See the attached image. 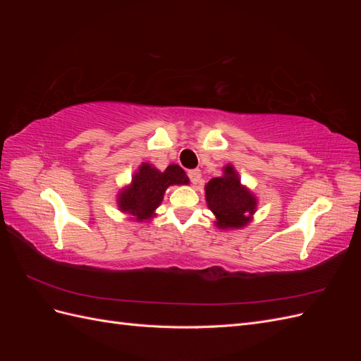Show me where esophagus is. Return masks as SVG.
<instances>
[{"instance_id":"34e87169","label":"esophagus","mask_w":361,"mask_h":361,"mask_svg":"<svg viewBox=\"0 0 361 361\" xmlns=\"http://www.w3.org/2000/svg\"><path fill=\"white\" fill-rule=\"evenodd\" d=\"M188 178H190V180H191L194 185H197V183H200V180H202V171H200V170H190V171H188Z\"/></svg>"}]
</instances>
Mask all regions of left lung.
<instances>
[{"instance_id": "obj_1", "label": "left lung", "mask_w": 361, "mask_h": 361, "mask_svg": "<svg viewBox=\"0 0 361 361\" xmlns=\"http://www.w3.org/2000/svg\"><path fill=\"white\" fill-rule=\"evenodd\" d=\"M206 202L221 228L245 226L256 211L255 195L243 187L232 166L224 169V176L206 185Z\"/></svg>"}]
</instances>
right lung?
Returning <instances> with one entry per match:
<instances>
[{
  "instance_id": "add662e5",
  "label": "right lung",
  "mask_w": 361,
  "mask_h": 361,
  "mask_svg": "<svg viewBox=\"0 0 361 361\" xmlns=\"http://www.w3.org/2000/svg\"><path fill=\"white\" fill-rule=\"evenodd\" d=\"M185 183H188V176L179 166H169L159 171L150 164H141L130 187L118 195V207L137 221L149 220L154 216V211L162 202L164 192L170 185Z\"/></svg>"
}]
</instances>
